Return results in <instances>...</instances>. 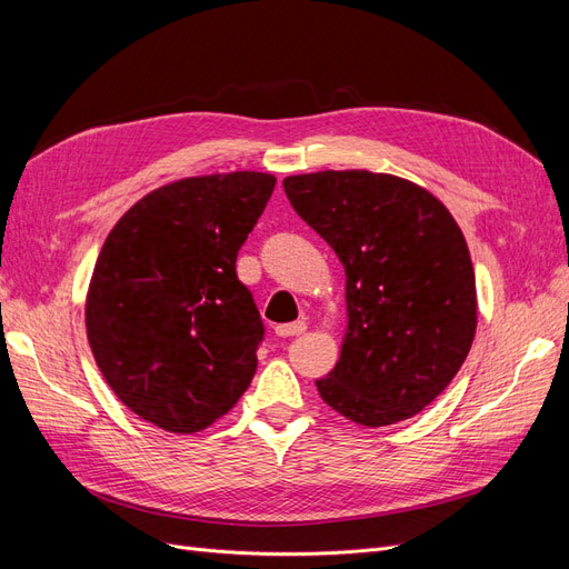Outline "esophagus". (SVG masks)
<instances>
[{
    "mask_svg": "<svg viewBox=\"0 0 569 569\" xmlns=\"http://www.w3.org/2000/svg\"><path fill=\"white\" fill-rule=\"evenodd\" d=\"M306 332V322L303 320H297V322H284V325H278L274 327V335L278 337H297Z\"/></svg>",
    "mask_w": 569,
    "mask_h": 569,
    "instance_id": "obj_1",
    "label": "esophagus"
}]
</instances>
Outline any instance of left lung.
<instances>
[{
  "instance_id": "obj_1",
  "label": "left lung",
  "mask_w": 569,
  "mask_h": 569,
  "mask_svg": "<svg viewBox=\"0 0 569 569\" xmlns=\"http://www.w3.org/2000/svg\"><path fill=\"white\" fill-rule=\"evenodd\" d=\"M295 211L347 272V332L322 401L356 425L416 416L451 385L477 330L468 244L425 187L370 170L284 178Z\"/></svg>"
}]
</instances>
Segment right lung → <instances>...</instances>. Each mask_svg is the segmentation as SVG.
<instances>
[{
	"instance_id": "1",
	"label": "right lung",
	"mask_w": 569,
	"mask_h": 569,
	"mask_svg": "<svg viewBox=\"0 0 569 569\" xmlns=\"http://www.w3.org/2000/svg\"><path fill=\"white\" fill-rule=\"evenodd\" d=\"M272 189L256 170L176 180L137 201L99 251L90 349L118 399L166 432H201L253 380L263 322L234 263Z\"/></svg>"
}]
</instances>
